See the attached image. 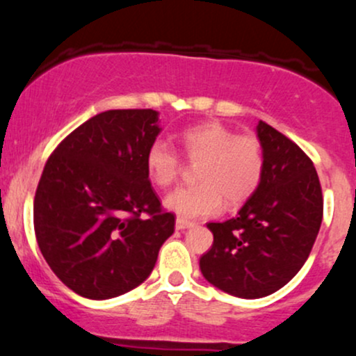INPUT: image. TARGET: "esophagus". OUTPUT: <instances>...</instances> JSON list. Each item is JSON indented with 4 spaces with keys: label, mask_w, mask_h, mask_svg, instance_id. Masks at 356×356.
Listing matches in <instances>:
<instances>
[{
    "label": "esophagus",
    "mask_w": 356,
    "mask_h": 356,
    "mask_svg": "<svg viewBox=\"0 0 356 356\" xmlns=\"http://www.w3.org/2000/svg\"><path fill=\"white\" fill-rule=\"evenodd\" d=\"M192 226H194V222H191V220H186L182 218L175 219V229L182 231V229H187V227H192Z\"/></svg>",
    "instance_id": "1"
}]
</instances>
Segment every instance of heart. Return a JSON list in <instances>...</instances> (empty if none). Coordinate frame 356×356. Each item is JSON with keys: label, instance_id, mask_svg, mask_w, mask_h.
<instances>
[{"label": "heart", "instance_id": "1", "mask_svg": "<svg viewBox=\"0 0 356 356\" xmlns=\"http://www.w3.org/2000/svg\"><path fill=\"white\" fill-rule=\"evenodd\" d=\"M184 154L197 167V186L179 187L167 195L165 206L182 219L214 216L238 207L259 187L264 172L263 144L254 134H236L231 127L209 120L187 127L179 136ZM145 169L159 187L177 181L182 159L167 142L154 140L145 152Z\"/></svg>", "mask_w": 356, "mask_h": 356}]
</instances>
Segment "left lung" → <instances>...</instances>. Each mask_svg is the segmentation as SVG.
Segmentation results:
<instances>
[{
	"label": "left lung",
	"instance_id": "left-lung-1",
	"mask_svg": "<svg viewBox=\"0 0 356 356\" xmlns=\"http://www.w3.org/2000/svg\"><path fill=\"white\" fill-rule=\"evenodd\" d=\"M256 130L264 150L259 187L236 218L207 224L214 243L199 261L211 284L248 300L271 295L295 277L323 219L312 159L266 122L259 120Z\"/></svg>",
	"mask_w": 356,
	"mask_h": 356
}]
</instances>
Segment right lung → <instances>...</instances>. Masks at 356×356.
I'll list each match as a JSON object with an SVG mask.
<instances>
[{
	"mask_svg": "<svg viewBox=\"0 0 356 356\" xmlns=\"http://www.w3.org/2000/svg\"><path fill=\"white\" fill-rule=\"evenodd\" d=\"M152 108L107 110L56 145L36 187L40 251L65 286L108 300L149 277L175 218L159 201L145 152L159 136Z\"/></svg>",
	"mask_w": 356,
	"mask_h": 356,
	"instance_id": "obj_1",
	"label": "right lung"
}]
</instances>
